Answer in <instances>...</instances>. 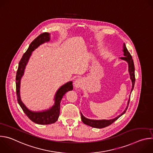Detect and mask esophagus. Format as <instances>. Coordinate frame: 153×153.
I'll list each match as a JSON object with an SVG mask.
<instances>
[{
  "label": "esophagus",
  "mask_w": 153,
  "mask_h": 153,
  "mask_svg": "<svg viewBox=\"0 0 153 153\" xmlns=\"http://www.w3.org/2000/svg\"><path fill=\"white\" fill-rule=\"evenodd\" d=\"M83 84V81L81 79L78 78L75 80L74 82V86L76 87V88H79Z\"/></svg>",
  "instance_id": "obj_1"
}]
</instances>
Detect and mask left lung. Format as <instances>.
<instances>
[{"label": "left lung", "mask_w": 153, "mask_h": 153, "mask_svg": "<svg viewBox=\"0 0 153 153\" xmlns=\"http://www.w3.org/2000/svg\"><path fill=\"white\" fill-rule=\"evenodd\" d=\"M123 56L124 57H120V59L125 60L128 64V72L129 73V76H130V79L131 80V82H132V88H131V93L134 86V83H135V73H134V62L132 58V56H131L130 53H129V51H128L126 45L125 44V43H123ZM129 100H130V96L129 98V100L128 101V103H127V106L126 107L125 110H124V111L120 114V115H119L118 116H117L116 117L112 119H109V120H106V119H102V120H94V119H87L85 117L83 116V115L82 114V113H80L81 114V119H82V121L83 122V123H85V125H87L88 126H90L91 127L93 128H105L106 126H108L109 125H110L111 124H112L114 122H115L116 120H117L121 116H122L126 111L128 106V104L129 102Z\"/></svg>", "instance_id": "left-lung-1"}]
</instances>
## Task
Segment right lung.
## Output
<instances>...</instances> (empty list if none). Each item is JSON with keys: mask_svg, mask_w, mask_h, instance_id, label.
<instances>
[{"mask_svg": "<svg viewBox=\"0 0 153 153\" xmlns=\"http://www.w3.org/2000/svg\"><path fill=\"white\" fill-rule=\"evenodd\" d=\"M50 40V34L48 33H43L37 37L30 45L28 50L24 53L22 57L20 59L19 67L16 73V94L17 102L22 109L24 112L28 117V118L33 122L40 125H48L56 122L60 114V102L63 96L67 92L71 91L73 89V82L70 81L61 86L57 91L54 100V105L48 110L41 111H33L29 109L22 102L20 96V80L24 74V71L28 60L32 54L33 51L37 48L40 45L44 43L48 42Z\"/></svg>", "mask_w": 153, "mask_h": 153, "instance_id": "right-lung-1", "label": "right lung"}]
</instances>
